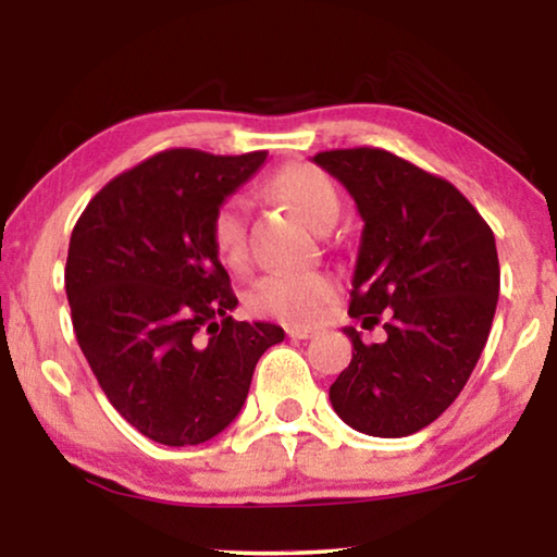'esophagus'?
I'll use <instances>...</instances> for the list:
<instances>
[{"label":"esophagus","instance_id":"esophagus-1","mask_svg":"<svg viewBox=\"0 0 557 557\" xmlns=\"http://www.w3.org/2000/svg\"><path fill=\"white\" fill-rule=\"evenodd\" d=\"M286 334H288V337H292V339H311L317 332H314V330H307V326H288Z\"/></svg>","mask_w":557,"mask_h":557}]
</instances>
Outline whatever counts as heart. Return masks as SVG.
I'll return each instance as SVG.
<instances>
[{
    "instance_id": "1",
    "label": "heart",
    "mask_w": 557,
    "mask_h": 557,
    "mask_svg": "<svg viewBox=\"0 0 557 557\" xmlns=\"http://www.w3.org/2000/svg\"><path fill=\"white\" fill-rule=\"evenodd\" d=\"M273 189L317 231L339 218L342 200L332 177L319 166L292 164L273 177ZM212 248L220 261L240 269L248 261L246 205L238 197L225 200L212 215ZM337 296V284L319 271H278L261 278L250 292V309L288 324L317 322Z\"/></svg>"
}]
</instances>
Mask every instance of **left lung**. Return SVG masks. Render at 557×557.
Returning <instances> with one entry per match:
<instances>
[{"label":"left lung","instance_id":"8db88e82","mask_svg":"<svg viewBox=\"0 0 557 557\" xmlns=\"http://www.w3.org/2000/svg\"><path fill=\"white\" fill-rule=\"evenodd\" d=\"M311 162L342 182L362 218L349 317L380 322L385 342L364 345L330 400L355 431L400 438L425 429L463 391L490 337L499 299L492 227L451 182L385 149H334Z\"/></svg>","mask_w":557,"mask_h":557}]
</instances>
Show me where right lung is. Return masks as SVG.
I'll use <instances>...</instances> for the list:
<instances>
[{
  "label": "right lung",
  "instance_id": "add662e5",
  "mask_svg": "<svg viewBox=\"0 0 557 557\" xmlns=\"http://www.w3.org/2000/svg\"><path fill=\"white\" fill-rule=\"evenodd\" d=\"M166 149L111 180L73 227L65 294L75 339L111 406L164 446L235 421L256 362L284 330L235 322L212 215L265 162Z\"/></svg>",
  "mask_w": 557,
  "mask_h": 557
}]
</instances>
